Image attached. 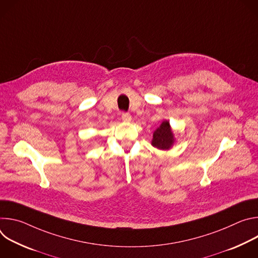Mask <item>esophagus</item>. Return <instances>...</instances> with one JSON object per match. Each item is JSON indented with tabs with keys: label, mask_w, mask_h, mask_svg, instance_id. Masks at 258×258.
<instances>
[{
	"label": "esophagus",
	"mask_w": 258,
	"mask_h": 258,
	"mask_svg": "<svg viewBox=\"0 0 258 258\" xmlns=\"http://www.w3.org/2000/svg\"><path fill=\"white\" fill-rule=\"evenodd\" d=\"M121 118L125 122H130L132 120V116H131V114L128 112H122L121 113Z\"/></svg>",
	"instance_id": "34e87169"
}]
</instances>
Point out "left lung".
<instances>
[{
  "instance_id": "1",
  "label": "left lung",
  "mask_w": 258,
  "mask_h": 258,
  "mask_svg": "<svg viewBox=\"0 0 258 258\" xmlns=\"http://www.w3.org/2000/svg\"><path fill=\"white\" fill-rule=\"evenodd\" d=\"M173 144V135L171 133L168 121H163L160 126L154 132L152 145L158 149H169Z\"/></svg>"
}]
</instances>
